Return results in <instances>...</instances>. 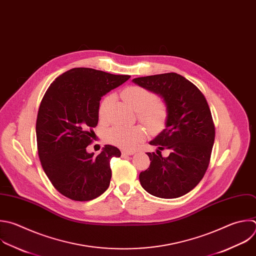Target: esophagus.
I'll return each mask as SVG.
<instances>
[{
    "mask_svg": "<svg viewBox=\"0 0 256 256\" xmlns=\"http://www.w3.org/2000/svg\"><path fill=\"white\" fill-rule=\"evenodd\" d=\"M122 156H132L134 154V150H122Z\"/></svg>",
    "mask_w": 256,
    "mask_h": 256,
    "instance_id": "obj_1",
    "label": "esophagus"
}]
</instances>
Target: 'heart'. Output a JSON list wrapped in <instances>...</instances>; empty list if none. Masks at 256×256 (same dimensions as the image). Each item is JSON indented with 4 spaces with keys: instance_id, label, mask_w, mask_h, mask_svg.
Instances as JSON below:
<instances>
[{
    "instance_id": "obj_1",
    "label": "heart",
    "mask_w": 256,
    "mask_h": 256,
    "mask_svg": "<svg viewBox=\"0 0 256 256\" xmlns=\"http://www.w3.org/2000/svg\"><path fill=\"white\" fill-rule=\"evenodd\" d=\"M126 102L136 112L138 118L152 132H158L164 128L168 118L166 104L162 100L156 98L154 92L138 85H132L122 92ZM112 96L106 98L98 108V116L106 118ZM108 142L124 150H132L146 138V130L142 126H116L106 132Z\"/></svg>"
}]
</instances>
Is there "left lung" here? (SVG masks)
<instances>
[{
	"label": "left lung",
	"mask_w": 256,
	"mask_h": 256,
	"mask_svg": "<svg viewBox=\"0 0 256 256\" xmlns=\"http://www.w3.org/2000/svg\"><path fill=\"white\" fill-rule=\"evenodd\" d=\"M158 94L166 104V128L150 142L170 154L148 152L150 168L140 174L142 187L150 195L173 199L193 190L204 177L215 138V128L207 100L196 85L171 72L132 79Z\"/></svg>",
	"instance_id": "8db88e82"
}]
</instances>
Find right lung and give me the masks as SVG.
Masks as SVG:
<instances>
[{
	"label": "right lung",
	"instance_id": "obj_1",
	"mask_svg": "<svg viewBox=\"0 0 256 256\" xmlns=\"http://www.w3.org/2000/svg\"><path fill=\"white\" fill-rule=\"evenodd\" d=\"M92 68H72L58 76L41 102L36 136L45 174L55 189L74 201H90L110 183V158L120 150L106 144L94 156L86 150L98 122L104 96L130 79Z\"/></svg>",
	"mask_w": 256,
	"mask_h": 256
}]
</instances>
